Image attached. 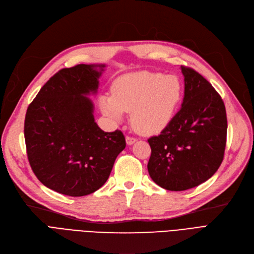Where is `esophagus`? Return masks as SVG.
<instances>
[{"instance_id":"obj_1","label":"esophagus","mask_w":254,"mask_h":254,"mask_svg":"<svg viewBox=\"0 0 254 254\" xmlns=\"http://www.w3.org/2000/svg\"><path fill=\"white\" fill-rule=\"evenodd\" d=\"M126 141H127V145H131V144H134V143L137 141V139L134 138V137L127 136V137H126Z\"/></svg>"}]
</instances>
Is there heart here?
Masks as SVG:
<instances>
[{"mask_svg":"<svg viewBox=\"0 0 254 254\" xmlns=\"http://www.w3.org/2000/svg\"><path fill=\"white\" fill-rule=\"evenodd\" d=\"M182 95L183 86L176 75L138 71L119 76L112 85V94H103L98 103L114 123H120L126 111H131L136 129L154 134L170 124Z\"/></svg>","mask_w":254,"mask_h":254,"instance_id":"obj_1","label":"heart"}]
</instances>
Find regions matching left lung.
I'll list each match as a JSON object with an SVG mask.
<instances>
[{
	"label": "left lung",
	"instance_id": "8db88e82",
	"mask_svg": "<svg viewBox=\"0 0 254 254\" xmlns=\"http://www.w3.org/2000/svg\"><path fill=\"white\" fill-rule=\"evenodd\" d=\"M182 108L159 136L148 139L151 180L169 191H184L211 179L224 157L227 133L221 96L201 74L181 66Z\"/></svg>",
	"mask_w": 254,
	"mask_h": 254
}]
</instances>
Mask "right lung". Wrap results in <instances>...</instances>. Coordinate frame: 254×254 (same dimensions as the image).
<instances>
[{
    "instance_id": "right-lung-1",
    "label": "right lung",
    "mask_w": 254,
    "mask_h": 254,
    "mask_svg": "<svg viewBox=\"0 0 254 254\" xmlns=\"http://www.w3.org/2000/svg\"><path fill=\"white\" fill-rule=\"evenodd\" d=\"M104 64H79L55 73L29 105L25 118L28 160L49 189L79 197L107 182L126 148L123 131L107 133L94 121L93 103Z\"/></svg>"
}]
</instances>
